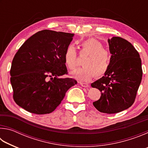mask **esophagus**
<instances>
[{
  "instance_id": "1",
  "label": "esophagus",
  "mask_w": 148,
  "mask_h": 148,
  "mask_svg": "<svg viewBox=\"0 0 148 148\" xmlns=\"http://www.w3.org/2000/svg\"><path fill=\"white\" fill-rule=\"evenodd\" d=\"M80 86H82V87H89V86L87 84H86V83H84V82H80L79 83Z\"/></svg>"
}]
</instances>
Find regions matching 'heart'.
<instances>
[{"instance_id":"1","label":"heart","mask_w":148,"mask_h":148,"mask_svg":"<svg viewBox=\"0 0 148 148\" xmlns=\"http://www.w3.org/2000/svg\"><path fill=\"white\" fill-rule=\"evenodd\" d=\"M83 50L89 54L84 60V67L72 73L75 78L82 82H89L96 76L101 77L106 73L111 64V57L104 45L95 38H89L82 44ZM64 62L70 70H74L78 65L77 52L73 44L66 47Z\"/></svg>"}]
</instances>
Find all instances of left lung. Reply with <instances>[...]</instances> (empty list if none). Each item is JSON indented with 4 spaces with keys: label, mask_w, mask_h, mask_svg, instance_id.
Returning <instances> with one entry per match:
<instances>
[{
    "label": "left lung",
    "mask_w": 148,
    "mask_h": 148,
    "mask_svg": "<svg viewBox=\"0 0 148 148\" xmlns=\"http://www.w3.org/2000/svg\"><path fill=\"white\" fill-rule=\"evenodd\" d=\"M111 64L104 76L91 84L101 96L92 102L99 112L116 114L134 103L142 81V61L134 46L125 39L114 36L108 40Z\"/></svg>",
    "instance_id": "1"
}]
</instances>
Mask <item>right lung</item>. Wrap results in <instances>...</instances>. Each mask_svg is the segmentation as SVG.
<instances>
[{
	"mask_svg": "<svg viewBox=\"0 0 148 148\" xmlns=\"http://www.w3.org/2000/svg\"><path fill=\"white\" fill-rule=\"evenodd\" d=\"M74 35L43 30L20 47L10 69L13 97L18 106L32 114H49L77 84L74 79L62 77L68 73L64 53Z\"/></svg>",
	"mask_w": 148,
	"mask_h": 148,
	"instance_id": "right-lung-1",
	"label": "right lung"
}]
</instances>
